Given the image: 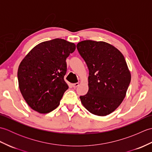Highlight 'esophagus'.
I'll return each instance as SVG.
<instances>
[{
    "mask_svg": "<svg viewBox=\"0 0 152 152\" xmlns=\"http://www.w3.org/2000/svg\"><path fill=\"white\" fill-rule=\"evenodd\" d=\"M79 83H73L72 84V86H73V88H77V87L78 86H79Z\"/></svg>",
    "mask_w": 152,
    "mask_h": 152,
    "instance_id": "obj_1",
    "label": "esophagus"
}]
</instances>
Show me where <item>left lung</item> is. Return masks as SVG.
Instances as JSON below:
<instances>
[{
    "mask_svg": "<svg viewBox=\"0 0 152 152\" xmlns=\"http://www.w3.org/2000/svg\"><path fill=\"white\" fill-rule=\"evenodd\" d=\"M88 65L89 90L80 96L91 114L105 116L114 112L125 97L131 75L121 51L102 41L83 40L77 44Z\"/></svg>",
    "mask_w": 152,
    "mask_h": 152,
    "instance_id": "left-lung-1",
    "label": "left lung"
}]
</instances>
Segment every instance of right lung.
Masks as SVG:
<instances>
[{"mask_svg":"<svg viewBox=\"0 0 152 152\" xmlns=\"http://www.w3.org/2000/svg\"><path fill=\"white\" fill-rule=\"evenodd\" d=\"M75 49V44L56 38L38 44L21 61L18 70L19 88L34 110L47 114L59 105L69 88L64 80L66 59Z\"/></svg>","mask_w":152,"mask_h":152,"instance_id":"1","label":"right lung"}]
</instances>
